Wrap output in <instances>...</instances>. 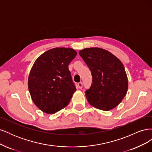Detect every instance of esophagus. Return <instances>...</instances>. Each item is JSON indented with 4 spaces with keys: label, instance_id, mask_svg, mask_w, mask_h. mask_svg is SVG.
Segmentation results:
<instances>
[{
    "label": "esophagus",
    "instance_id": "34e87169",
    "mask_svg": "<svg viewBox=\"0 0 152 152\" xmlns=\"http://www.w3.org/2000/svg\"><path fill=\"white\" fill-rule=\"evenodd\" d=\"M82 86H83V84H82V82H79V83L78 84V87H79V89H82Z\"/></svg>",
    "mask_w": 152,
    "mask_h": 152
}]
</instances>
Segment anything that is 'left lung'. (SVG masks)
Returning a JSON list of instances; mask_svg holds the SVG:
<instances>
[{
	"label": "left lung",
	"instance_id": "left-lung-1",
	"mask_svg": "<svg viewBox=\"0 0 152 152\" xmlns=\"http://www.w3.org/2000/svg\"><path fill=\"white\" fill-rule=\"evenodd\" d=\"M91 72L93 83L86 91L89 104L104 111L116 107L125 97L128 80L125 68L120 59L108 50L86 48L79 51Z\"/></svg>",
	"mask_w": 152,
	"mask_h": 152
}]
</instances>
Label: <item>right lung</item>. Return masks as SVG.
I'll return each instance as SVG.
<instances>
[{
	"instance_id": "1",
	"label": "right lung",
	"mask_w": 152,
	"mask_h": 152,
	"mask_svg": "<svg viewBox=\"0 0 152 152\" xmlns=\"http://www.w3.org/2000/svg\"><path fill=\"white\" fill-rule=\"evenodd\" d=\"M77 52L72 48L49 49L36 59L28 79L32 101L42 112L53 114L66 107L76 91L68 65Z\"/></svg>"
}]
</instances>
